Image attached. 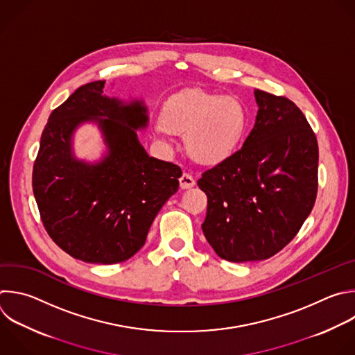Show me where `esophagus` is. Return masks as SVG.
Returning a JSON list of instances; mask_svg holds the SVG:
<instances>
[{
	"instance_id": "obj_1",
	"label": "esophagus",
	"mask_w": 355,
	"mask_h": 355,
	"mask_svg": "<svg viewBox=\"0 0 355 355\" xmlns=\"http://www.w3.org/2000/svg\"><path fill=\"white\" fill-rule=\"evenodd\" d=\"M180 187L181 189H189L192 187H195V180L191 174L188 173H184L181 177H180Z\"/></svg>"
}]
</instances>
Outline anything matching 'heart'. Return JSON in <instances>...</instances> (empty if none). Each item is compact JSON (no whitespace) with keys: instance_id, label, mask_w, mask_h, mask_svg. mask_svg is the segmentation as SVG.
<instances>
[{"instance_id":"1","label":"heart","mask_w":355,"mask_h":355,"mask_svg":"<svg viewBox=\"0 0 355 355\" xmlns=\"http://www.w3.org/2000/svg\"><path fill=\"white\" fill-rule=\"evenodd\" d=\"M245 125V107L235 96L185 89L167 98L156 132L164 141L184 134L187 153L195 162L216 164L239 146Z\"/></svg>"}]
</instances>
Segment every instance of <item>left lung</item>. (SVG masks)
<instances>
[{"label": "left lung", "mask_w": 355, "mask_h": 355, "mask_svg": "<svg viewBox=\"0 0 355 355\" xmlns=\"http://www.w3.org/2000/svg\"><path fill=\"white\" fill-rule=\"evenodd\" d=\"M258 114L243 148L205 171L202 230L228 262L263 261L282 251L309 216L318 192V141L287 97L255 90Z\"/></svg>", "instance_id": "1"}]
</instances>
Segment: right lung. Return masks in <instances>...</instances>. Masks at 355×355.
I'll return each mask as SVG.
<instances>
[{
	"label": "right lung",
	"instance_id": "add662e5",
	"mask_svg": "<svg viewBox=\"0 0 355 355\" xmlns=\"http://www.w3.org/2000/svg\"><path fill=\"white\" fill-rule=\"evenodd\" d=\"M105 80L76 89L49 116L33 166V193L46 231L68 255L111 265L134 257L171 195L178 191V166L150 157L137 130L148 127L144 100L125 103L103 96ZM96 122L107 146L92 165L78 161L71 135Z\"/></svg>",
	"mask_w": 355,
	"mask_h": 355
}]
</instances>
